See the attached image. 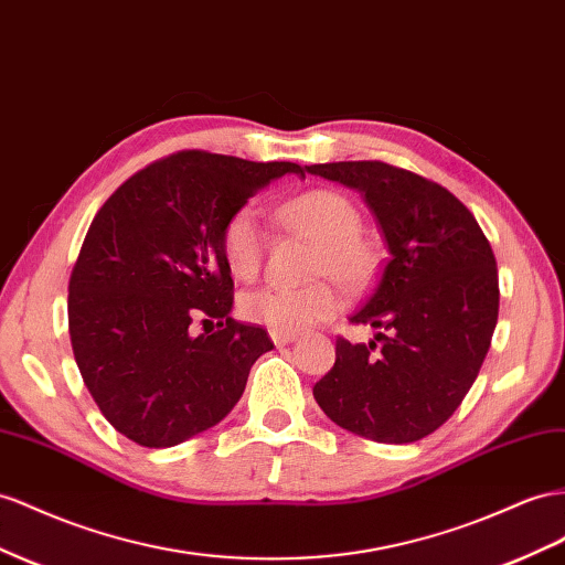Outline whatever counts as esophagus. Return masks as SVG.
<instances>
[{
	"mask_svg": "<svg viewBox=\"0 0 565 565\" xmlns=\"http://www.w3.org/2000/svg\"><path fill=\"white\" fill-rule=\"evenodd\" d=\"M270 340L276 342L278 347H282V344L295 342V340H297V334H292V332H270Z\"/></svg>",
	"mask_w": 565,
	"mask_h": 565,
	"instance_id": "esophagus-1",
	"label": "esophagus"
}]
</instances>
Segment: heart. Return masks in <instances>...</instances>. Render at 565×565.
<instances>
[{
  "label": "heart",
  "mask_w": 565,
  "mask_h": 565,
  "mask_svg": "<svg viewBox=\"0 0 565 565\" xmlns=\"http://www.w3.org/2000/svg\"><path fill=\"white\" fill-rule=\"evenodd\" d=\"M280 218L292 231L318 242L316 276H332L347 287L369 278L373 256L361 242V213L356 204L334 190H311L280 206ZM221 252L227 270L252 280L262 270L266 231L254 206L235 211L221 233ZM242 316L273 332H299L342 309V297L330 282L309 287H258L239 301Z\"/></svg>",
  "instance_id": "heart-1"
}]
</instances>
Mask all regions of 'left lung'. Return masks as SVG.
<instances>
[{
    "label": "left lung",
    "instance_id": "8db88e82",
    "mask_svg": "<svg viewBox=\"0 0 565 565\" xmlns=\"http://www.w3.org/2000/svg\"><path fill=\"white\" fill-rule=\"evenodd\" d=\"M307 171L361 192L390 256L349 318L380 330L369 344L340 338L313 385L340 428L406 445L447 423L487 356L499 316V276L476 216L437 185L383 161L313 163Z\"/></svg>",
    "mask_w": 565,
    "mask_h": 565
}]
</instances>
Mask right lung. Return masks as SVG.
Masks as SVG:
<instances>
[{"mask_svg":"<svg viewBox=\"0 0 565 565\" xmlns=\"http://www.w3.org/2000/svg\"><path fill=\"white\" fill-rule=\"evenodd\" d=\"M285 173L303 175L289 161L178 151L137 171L97 211L71 273L68 332L85 387L135 445L175 447L213 428L273 349L264 328L231 318L221 233ZM194 317L220 330L192 335Z\"/></svg>","mask_w":565,"mask_h":565,"instance_id":"right-lung-1","label":"right lung"}]
</instances>
